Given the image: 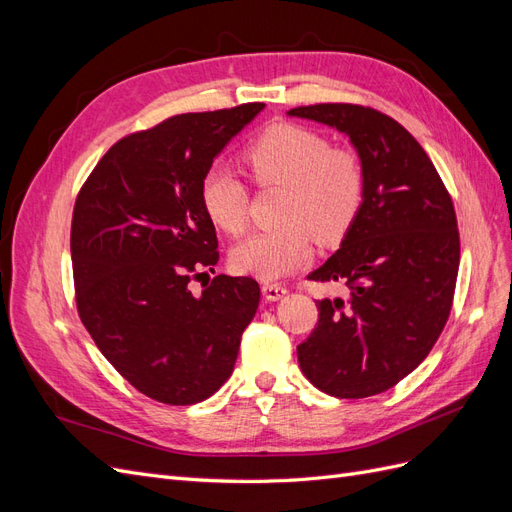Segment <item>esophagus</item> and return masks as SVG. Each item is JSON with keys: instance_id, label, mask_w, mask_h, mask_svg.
<instances>
[{"instance_id": "1", "label": "esophagus", "mask_w": 512, "mask_h": 512, "mask_svg": "<svg viewBox=\"0 0 512 512\" xmlns=\"http://www.w3.org/2000/svg\"><path fill=\"white\" fill-rule=\"evenodd\" d=\"M286 288L282 284H262V297H265V301H280L286 297Z\"/></svg>"}]
</instances>
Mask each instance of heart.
Listing matches in <instances>:
<instances>
[{
	"label": "heart",
	"mask_w": 512,
	"mask_h": 512,
	"mask_svg": "<svg viewBox=\"0 0 512 512\" xmlns=\"http://www.w3.org/2000/svg\"><path fill=\"white\" fill-rule=\"evenodd\" d=\"M245 162L256 181L286 185L282 220L256 230L230 254L237 273L280 280L312 260V235L335 243L359 215L365 175L352 151L331 149L322 134L292 123L267 128L247 147ZM200 203L209 220L228 235H239L247 220V188L226 164H213L200 181Z\"/></svg>",
	"instance_id": "b5f03b06"
}]
</instances>
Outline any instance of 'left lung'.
<instances>
[{"label": "left lung", "mask_w": 512, "mask_h": 512, "mask_svg": "<svg viewBox=\"0 0 512 512\" xmlns=\"http://www.w3.org/2000/svg\"><path fill=\"white\" fill-rule=\"evenodd\" d=\"M290 117L350 138L365 175L359 215L339 250L307 275L348 299L318 301V324L297 348L305 378L339 399L378 395L423 363L451 314L459 230L436 166L389 115L359 104L290 108Z\"/></svg>", "instance_id": "8db88e82"}]
</instances>
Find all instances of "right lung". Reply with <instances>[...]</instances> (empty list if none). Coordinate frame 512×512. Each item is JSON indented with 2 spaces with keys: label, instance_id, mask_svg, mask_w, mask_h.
Here are the masks:
<instances>
[{
  "label": "right lung",
  "instance_id": "right-lung-1",
  "mask_svg": "<svg viewBox=\"0 0 512 512\" xmlns=\"http://www.w3.org/2000/svg\"><path fill=\"white\" fill-rule=\"evenodd\" d=\"M265 104L188 113L121 138L96 164L72 215L76 307L119 374L170 406L211 397L230 378L260 288L215 275V226L200 203L213 160Z\"/></svg>",
  "mask_w": 512,
  "mask_h": 512
}]
</instances>
